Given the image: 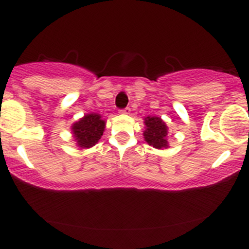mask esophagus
Listing matches in <instances>:
<instances>
[{"instance_id": "34e87169", "label": "esophagus", "mask_w": 249, "mask_h": 249, "mask_svg": "<svg viewBox=\"0 0 249 249\" xmlns=\"http://www.w3.org/2000/svg\"><path fill=\"white\" fill-rule=\"evenodd\" d=\"M130 112H131L130 107H125L123 108V110H121V113H123V115H130Z\"/></svg>"}]
</instances>
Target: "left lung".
I'll list each match as a JSON object with an SVG mask.
<instances>
[{
  "instance_id": "obj_1",
  "label": "left lung",
  "mask_w": 249,
  "mask_h": 249,
  "mask_svg": "<svg viewBox=\"0 0 249 249\" xmlns=\"http://www.w3.org/2000/svg\"><path fill=\"white\" fill-rule=\"evenodd\" d=\"M145 130L142 132L144 141L148 145L153 146L158 150L168 147V127L160 117L157 116H147L144 118Z\"/></svg>"
}]
</instances>
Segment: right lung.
<instances>
[{"label": "right lung", "instance_id": "right-lung-1", "mask_svg": "<svg viewBox=\"0 0 249 249\" xmlns=\"http://www.w3.org/2000/svg\"><path fill=\"white\" fill-rule=\"evenodd\" d=\"M107 121L103 119L99 113H87L81 119L71 125V133L76 142V146L82 148H90L95 146L102 138L105 131Z\"/></svg>", "mask_w": 249, "mask_h": 249}]
</instances>
